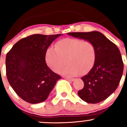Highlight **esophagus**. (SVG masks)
<instances>
[{
	"instance_id": "esophagus-1",
	"label": "esophagus",
	"mask_w": 127,
	"mask_h": 127,
	"mask_svg": "<svg viewBox=\"0 0 127 127\" xmlns=\"http://www.w3.org/2000/svg\"><path fill=\"white\" fill-rule=\"evenodd\" d=\"M65 79H66V80H67L68 81H74V79H71V78H69V77H65Z\"/></svg>"
}]
</instances>
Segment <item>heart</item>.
<instances>
[{"instance_id":"1","label":"heart","mask_w":127,"mask_h":127,"mask_svg":"<svg viewBox=\"0 0 127 127\" xmlns=\"http://www.w3.org/2000/svg\"><path fill=\"white\" fill-rule=\"evenodd\" d=\"M68 75L85 74L93 67L96 60V48L90 41L66 38L58 41L55 47L47 50L45 60L51 69Z\"/></svg>"}]
</instances>
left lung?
<instances>
[{"label":"left lung","instance_id":"obj_1","mask_svg":"<svg viewBox=\"0 0 127 127\" xmlns=\"http://www.w3.org/2000/svg\"><path fill=\"white\" fill-rule=\"evenodd\" d=\"M67 34L75 38L90 41L95 46L94 66L81 78L84 87L78 92V95L88 103L103 101L117 89L122 76L124 63L120 50L113 42L98 31Z\"/></svg>","mask_w":127,"mask_h":127}]
</instances>
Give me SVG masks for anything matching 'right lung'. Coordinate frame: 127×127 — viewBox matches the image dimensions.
<instances>
[{
  "mask_svg": "<svg viewBox=\"0 0 127 127\" xmlns=\"http://www.w3.org/2000/svg\"><path fill=\"white\" fill-rule=\"evenodd\" d=\"M61 34H33L16 42L6 56V74L16 94L25 101H44L61 76L47 66V48Z\"/></svg>",
  "mask_w": 127,
  "mask_h": 127,
  "instance_id": "obj_1",
  "label": "right lung"
}]
</instances>
